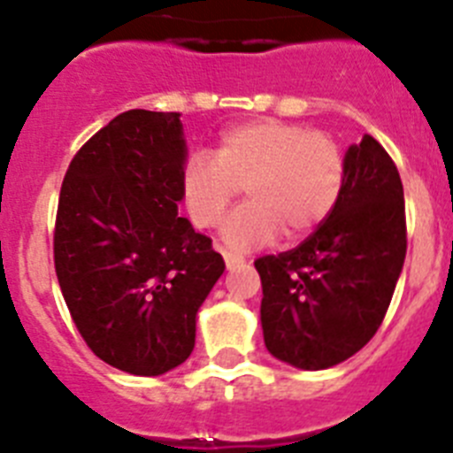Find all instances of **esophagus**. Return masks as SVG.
<instances>
[{
    "label": "esophagus",
    "mask_w": 453,
    "mask_h": 453,
    "mask_svg": "<svg viewBox=\"0 0 453 453\" xmlns=\"http://www.w3.org/2000/svg\"><path fill=\"white\" fill-rule=\"evenodd\" d=\"M222 256H224V263H226V267H229V270H234V267H240L242 263H245V256L234 254V251H222Z\"/></svg>",
    "instance_id": "1"
}]
</instances>
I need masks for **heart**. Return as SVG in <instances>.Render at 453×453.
<instances>
[{
    "label": "heart",
    "mask_w": 453,
    "mask_h": 453,
    "mask_svg": "<svg viewBox=\"0 0 453 453\" xmlns=\"http://www.w3.org/2000/svg\"><path fill=\"white\" fill-rule=\"evenodd\" d=\"M347 181V154L326 131L281 119H251L224 131L215 154L195 151L183 165L181 195L192 224L213 229L240 188L250 197L224 224L234 247L263 245L279 231L306 238L338 206Z\"/></svg>",
    "instance_id": "obj_1"
}]
</instances>
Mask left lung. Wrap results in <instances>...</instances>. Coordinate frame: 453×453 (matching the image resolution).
<instances>
[{"instance_id": "left-lung-1", "label": "left lung", "mask_w": 453, "mask_h": 453, "mask_svg": "<svg viewBox=\"0 0 453 453\" xmlns=\"http://www.w3.org/2000/svg\"><path fill=\"white\" fill-rule=\"evenodd\" d=\"M406 258V208L395 161L372 135L347 151L331 218L290 251L256 258L261 324L274 358L326 370L381 326Z\"/></svg>"}]
</instances>
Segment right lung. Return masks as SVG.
I'll return each mask as SVG.
<instances>
[{
    "instance_id": "add662e5",
    "label": "right lung",
    "mask_w": 453,
    "mask_h": 453,
    "mask_svg": "<svg viewBox=\"0 0 453 453\" xmlns=\"http://www.w3.org/2000/svg\"><path fill=\"white\" fill-rule=\"evenodd\" d=\"M181 113L134 108L99 129L65 172L54 267L72 322L97 358L165 374L195 347V319L224 272L211 238L179 215Z\"/></svg>"
}]
</instances>
